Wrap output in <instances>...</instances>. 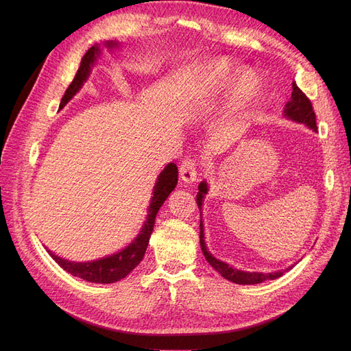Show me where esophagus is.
I'll return each instance as SVG.
<instances>
[{
    "label": "esophagus",
    "mask_w": 351,
    "mask_h": 351,
    "mask_svg": "<svg viewBox=\"0 0 351 351\" xmlns=\"http://www.w3.org/2000/svg\"><path fill=\"white\" fill-rule=\"evenodd\" d=\"M180 177L186 184L193 183L197 177V164L195 159H186L180 167Z\"/></svg>",
    "instance_id": "34e87169"
}]
</instances>
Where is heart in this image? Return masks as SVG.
I'll list each match as a JSON object with an SVG mask.
<instances>
[{
	"mask_svg": "<svg viewBox=\"0 0 351 351\" xmlns=\"http://www.w3.org/2000/svg\"><path fill=\"white\" fill-rule=\"evenodd\" d=\"M208 79L210 83L219 84V86H236L239 98L247 99L250 98L254 89H256V80L252 73H243L239 79L231 74V69L226 61L212 62L208 69Z\"/></svg>",
	"mask_w": 351,
	"mask_h": 351,
	"instance_id": "obj_1",
	"label": "heart"
}]
</instances>
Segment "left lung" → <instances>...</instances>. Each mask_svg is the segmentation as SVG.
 <instances>
[{
  "instance_id": "obj_1",
  "label": "left lung",
  "mask_w": 351,
  "mask_h": 351,
  "mask_svg": "<svg viewBox=\"0 0 351 351\" xmlns=\"http://www.w3.org/2000/svg\"><path fill=\"white\" fill-rule=\"evenodd\" d=\"M284 115L287 117V119H290L293 121L306 124L307 127H311L312 130L316 132V115H315V111H313V107H312V102L300 90V88L297 86L295 82H293L291 99L285 104ZM206 193H208V184L205 182H202L199 184V193L196 196V202H197L199 209H202V202H204V197H205ZM204 237H205L204 236V226H202V219H200V247H202V252H204L205 258L209 262L210 267L214 268L217 272H219L226 280H230L231 282H236V284H259V282H263L267 280L280 278L285 271H289V269L293 268V267H290L287 269L277 271V272H269V274L244 272V271L236 269V268L230 267L228 263L212 256V254L208 252V249L205 246Z\"/></svg>"
}]
</instances>
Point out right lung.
<instances>
[{
  "mask_svg": "<svg viewBox=\"0 0 351 351\" xmlns=\"http://www.w3.org/2000/svg\"><path fill=\"white\" fill-rule=\"evenodd\" d=\"M108 48L115 47V42H108ZM101 51L98 45L90 47L86 54L83 56L80 61V67L74 76L73 82L69 84V88L64 93V97L61 99L60 108L64 107V105L79 92V89L83 86V82H86L90 67L95 64L97 61V57H99ZM178 182V169L174 162H169L164 171L158 176L156 183L154 186V196L151 199V205H149V214H147L146 222L143 228L141 230L137 237L129 244V246L120 250L119 253H114L111 256L102 258L98 261H90V262H71L66 261L62 258H58L57 254L48 250L51 254V258L54 259L60 267L67 271L69 274L74 275V277H79L82 280H86L89 282H98V284H111L117 282L123 278H125L137 265L141 263V261L145 256V252L147 247V243H149L151 234L154 231L155 226V217L158 214L159 208L162 206L169 193L176 189Z\"/></svg>",
  "mask_w": 351,
  "mask_h": 351,
  "instance_id": "right-lung-1",
  "label": "right lung"
}]
</instances>
